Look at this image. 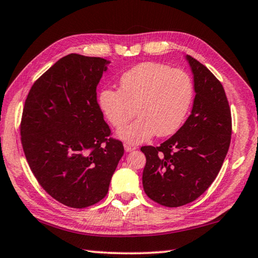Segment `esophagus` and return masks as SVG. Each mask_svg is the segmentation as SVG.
Segmentation results:
<instances>
[{
	"label": "esophagus",
	"mask_w": 258,
	"mask_h": 258,
	"mask_svg": "<svg viewBox=\"0 0 258 258\" xmlns=\"http://www.w3.org/2000/svg\"><path fill=\"white\" fill-rule=\"evenodd\" d=\"M124 148L126 153H130V151H133L137 149V146L133 145V144H130V142H125L124 144Z\"/></svg>",
	"instance_id": "esophagus-1"
}]
</instances>
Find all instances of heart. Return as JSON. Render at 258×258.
Here are the masks:
<instances>
[{"label": "heart", "mask_w": 258, "mask_h": 258, "mask_svg": "<svg viewBox=\"0 0 258 258\" xmlns=\"http://www.w3.org/2000/svg\"><path fill=\"white\" fill-rule=\"evenodd\" d=\"M193 97L189 76L166 64L146 62L125 72L119 91L104 89L100 105L110 124L121 128L138 113L140 117L121 130L119 137L137 144L171 136L180 128Z\"/></svg>", "instance_id": "b5f03b06"}]
</instances>
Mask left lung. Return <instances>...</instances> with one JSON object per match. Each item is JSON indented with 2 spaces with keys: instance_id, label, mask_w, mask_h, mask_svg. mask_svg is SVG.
Masks as SVG:
<instances>
[{
  "instance_id": "obj_1",
  "label": "left lung",
  "mask_w": 258,
  "mask_h": 258,
  "mask_svg": "<svg viewBox=\"0 0 258 258\" xmlns=\"http://www.w3.org/2000/svg\"><path fill=\"white\" fill-rule=\"evenodd\" d=\"M186 58L196 93L191 113L159 147H141L145 193L169 208L193 202L210 187L231 144V109L223 85L199 60L189 55Z\"/></svg>"
}]
</instances>
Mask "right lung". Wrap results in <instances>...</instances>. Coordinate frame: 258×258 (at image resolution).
I'll return each instance as SVG.
<instances>
[{
	"label": "right lung",
	"mask_w": 258,
	"mask_h": 258,
	"mask_svg": "<svg viewBox=\"0 0 258 258\" xmlns=\"http://www.w3.org/2000/svg\"><path fill=\"white\" fill-rule=\"evenodd\" d=\"M109 63L63 57L33 84L23 109L20 136L28 165L41 187L70 208L100 202L124 155L96 99Z\"/></svg>",
	"instance_id": "1"
}]
</instances>
